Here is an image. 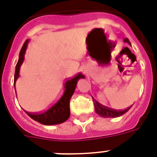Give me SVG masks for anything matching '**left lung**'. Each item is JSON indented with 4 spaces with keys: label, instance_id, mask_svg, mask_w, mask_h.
Masks as SVG:
<instances>
[{
    "label": "left lung",
    "instance_id": "8db88e82",
    "mask_svg": "<svg viewBox=\"0 0 157 157\" xmlns=\"http://www.w3.org/2000/svg\"><path fill=\"white\" fill-rule=\"evenodd\" d=\"M124 41L126 42V43L130 44V41H129L128 38H125L124 39ZM93 99V98H92ZM93 102L94 105H95V110H96V113L97 114H99L100 116L104 117H120L121 116L122 114L126 113L129 109L130 108L129 107L126 109H121V110H117L113 109H111V108L106 107V106H104V105H100V103H98L96 100L93 99Z\"/></svg>",
    "mask_w": 157,
    "mask_h": 157
}]
</instances>
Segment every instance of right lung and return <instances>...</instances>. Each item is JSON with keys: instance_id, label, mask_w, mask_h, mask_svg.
Listing matches in <instances>:
<instances>
[{"instance_id": "obj_1", "label": "right lung", "mask_w": 157, "mask_h": 157, "mask_svg": "<svg viewBox=\"0 0 157 157\" xmlns=\"http://www.w3.org/2000/svg\"><path fill=\"white\" fill-rule=\"evenodd\" d=\"M27 42L28 40L25 41L19 52V58H18L17 63L16 65V69H15L14 81H13L14 84L16 80L19 76V70L24 60V54L27 49ZM83 77H84L83 75L78 74L71 79L67 80L65 83V91L62 96L47 110L41 113L26 112L27 114L33 120L39 121L44 125H56V124H60L66 121L71 115L70 100L74 94L78 78Z\"/></svg>"}]
</instances>
